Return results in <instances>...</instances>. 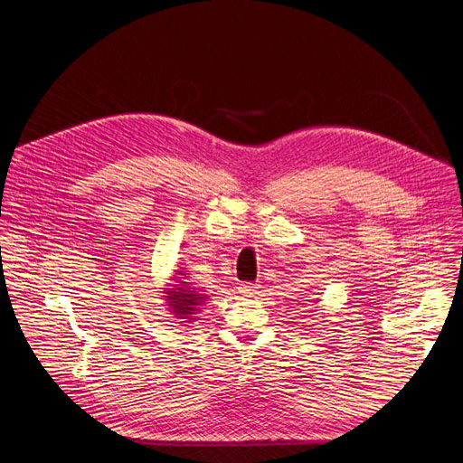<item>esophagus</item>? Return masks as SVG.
<instances>
[{
	"instance_id": "obj_1",
	"label": "esophagus",
	"mask_w": 463,
	"mask_h": 463,
	"mask_svg": "<svg viewBox=\"0 0 463 463\" xmlns=\"http://www.w3.org/2000/svg\"><path fill=\"white\" fill-rule=\"evenodd\" d=\"M259 284H250V282H245V284H240L238 286V293L241 298H255L259 293Z\"/></svg>"
}]
</instances>
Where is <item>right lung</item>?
I'll list each match as a JSON object with an SVG mask.
<instances>
[{"label": "right lung", "mask_w": 463, "mask_h": 463, "mask_svg": "<svg viewBox=\"0 0 463 463\" xmlns=\"http://www.w3.org/2000/svg\"><path fill=\"white\" fill-rule=\"evenodd\" d=\"M175 282L179 284H172L174 288L165 289L164 298L167 299V307L172 308L177 319H190L194 314H197L199 307H203L206 296L197 293L195 288H190L188 282H184L183 279Z\"/></svg>", "instance_id": "right-lung-1"}]
</instances>
